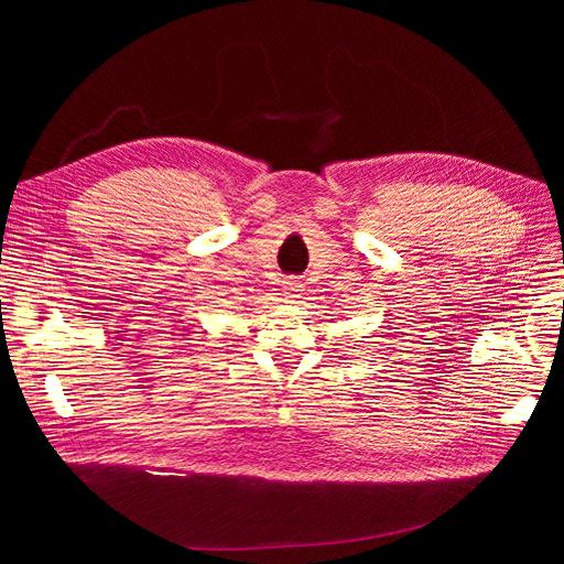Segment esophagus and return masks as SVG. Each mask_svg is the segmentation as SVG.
<instances>
[{
	"mask_svg": "<svg viewBox=\"0 0 564 564\" xmlns=\"http://www.w3.org/2000/svg\"><path fill=\"white\" fill-rule=\"evenodd\" d=\"M303 292V284L299 282V280H286L284 282V294H286V299H299V294Z\"/></svg>",
	"mask_w": 564,
	"mask_h": 564,
	"instance_id": "34e87169",
	"label": "esophagus"
}]
</instances>
